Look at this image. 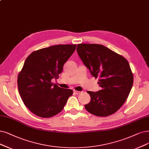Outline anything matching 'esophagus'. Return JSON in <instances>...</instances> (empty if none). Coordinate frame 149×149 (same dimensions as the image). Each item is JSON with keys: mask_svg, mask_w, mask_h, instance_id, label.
<instances>
[{"mask_svg": "<svg viewBox=\"0 0 149 149\" xmlns=\"http://www.w3.org/2000/svg\"><path fill=\"white\" fill-rule=\"evenodd\" d=\"M74 92L75 93L76 95H79V94H80V93H81V91H76V90H74Z\"/></svg>", "mask_w": 149, "mask_h": 149, "instance_id": "1", "label": "esophagus"}]
</instances>
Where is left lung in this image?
<instances>
[{"instance_id":"obj_1","label":"left lung","mask_w":149,"mask_h":149,"mask_svg":"<svg viewBox=\"0 0 149 149\" xmlns=\"http://www.w3.org/2000/svg\"><path fill=\"white\" fill-rule=\"evenodd\" d=\"M79 56L91 74L99 79V91H88L90 102L85 105L88 112L98 117L111 115L122 107L133 84V74L123 56L100 44L80 43Z\"/></svg>"}]
</instances>
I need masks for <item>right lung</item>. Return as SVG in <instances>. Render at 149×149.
Here are the masks:
<instances>
[{"label": "right lung", "mask_w": 149, "mask_h": 149, "mask_svg": "<svg viewBox=\"0 0 149 149\" xmlns=\"http://www.w3.org/2000/svg\"><path fill=\"white\" fill-rule=\"evenodd\" d=\"M77 45H57L33 52L18 76L19 93L25 106L37 116L49 118L63 109L73 91L52 82L62 72L64 64Z\"/></svg>", "instance_id": "obj_1"}]
</instances>
